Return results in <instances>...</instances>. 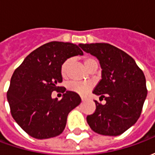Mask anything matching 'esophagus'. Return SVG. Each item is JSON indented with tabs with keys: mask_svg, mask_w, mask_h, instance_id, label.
Wrapping results in <instances>:
<instances>
[{
	"mask_svg": "<svg viewBox=\"0 0 155 155\" xmlns=\"http://www.w3.org/2000/svg\"><path fill=\"white\" fill-rule=\"evenodd\" d=\"M81 100H82V101H84V100H85V98L83 97V96H81Z\"/></svg>",
	"mask_w": 155,
	"mask_h": 155,
	"instance_id": "esophagus-1",
	"label": "esophagus"
}]
</instances>
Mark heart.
<instances>
[{
	"mask_svg": "<svg viewBox=\"0 0 155 155\" xmlns=\"http://www.w3.org/2000/svg\"><path fill=\"white\" fill-rule=\"evenodd\" d=\"M94 63H98V61H96V59H94L93 57H87L84 59V64L85 65V67L89 69L91 67V65L94 64ZM71 64V60L68 59L64 61V63L62 64L61 68V75L63 77H65L68 74L69 72V69H70V65ZM93 86V84L91 82H78V81H71L67 84L68 90H70L71 91L75 92L77 94H86L91 91V89Z\"/></svg>",
	"mask_w": 155,
	"mask_h": 155,
	"instance_id": "1",
	"label": "heart"
}]
</instances>
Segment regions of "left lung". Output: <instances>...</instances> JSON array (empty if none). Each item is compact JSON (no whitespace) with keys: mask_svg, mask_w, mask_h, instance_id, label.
<instances>
[{"mask_svg":"<svg viewBox=\"0 0 155 155\" xmlns=\"http://www.w3.org/2000/svg\"><path fill=\"white\" fill-rule=\"evenodd\" d=\"M79 45L100 61L102 79L93 93L106 101L105 104L94 101L96 110L86 118L88 124L100 134L120 135L140 118L147 96L145 76L133 58L112 45Z\"/></svg>","mask_w":155,"mask_h":155,"instance_id":"1","label":"left lung"}]
</instances>
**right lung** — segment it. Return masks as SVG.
<instances>
[{
  "mask_svg": "<svg viewBox=\"0 0 155 155\" xmlns=\"http://www.w3.org/2000/svg\"><path fill=\"white\" fill-rule=\"evenodd\" d=\"M81 46L52 41L27 55L12 74L7 101L13 119L33 138L43 140L61 134L69 113L81 104L79 94L64 92L61 101L51 93L62 82L61 68L69 58L83 54ZM61 90H64L62 88Z\"/></svg>",
  "mask_w": 155,
  "mask_h": 155,
  "instance_id": "right-lung-1",
  "label": "right lung"
}]
</instances>
